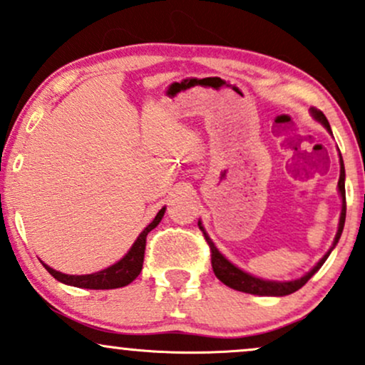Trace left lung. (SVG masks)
I'll use <instances>...</instances> for the list:
<instances>
[{
    "label": "left lung",
    "instance_id": "left-lung-1",
    "mask_svg": "<svg viewBox=\"0 0 365 365\" xmlns=\"http://www.w3.org/2000/svg\"><path fill=\"white\" fill-rule=\"evenodd\" d=\"M311 113H312L314 118L319 121V123L324 125L326 130H328V132L331 133V127H329L328 120H326V116L322 115V111L316 110V108H312ZM340 166H341V168H340V180H338V190H340V195H341L343 202H341V215H340V223H338L336 237H334L333 247H331L328 252L324 254V257H322L321 261L317 262L311 271H309V273H305L302 278H299V279H292V282H271V279L255 278V276L245 273V271H242L240 267H237L235 264L230 262L228 259H226L225 255L216 249V245L212 244V240H211V238H209V235L206 233V230H204L202 223H200V221H199V228L202 230V233H204V237H206V242H207L209 249H211V264H212V271H215L216 278L220 279V282H223L226 287L233 288V290L252 293V295L283 297V295H290V293L297 292V290H299V288H302L304 284L307 283L309 279H311L312 276L321 269V266H322V264H324L326 259H328V255L331 254V250L334 249V245H336L338 240H340L341 232H343V226H345V216H346L345 166H343L341 154H340Z\"/></svg>",
    "mask_w": 365,
    "mask_h": 365
}]
</instances>
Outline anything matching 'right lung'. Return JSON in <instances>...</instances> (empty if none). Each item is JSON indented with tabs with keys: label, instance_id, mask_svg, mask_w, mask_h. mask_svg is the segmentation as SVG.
<instances>
[{
	"label": "right lung",
	"instance_id": "obj_1",
	"mask_svg": "<svg viewBox=\"0 0 365 365\" xmlns=\"http://www.w3.org/2000/svg\"><path fill=\"white\" fill-rule=\"evenodd\" d=\"M165 211L166 207H163L156 215V217L145 226L144 232L137 237V240L133 242L132 247H130L128 252L123 255V259H120L118 262H115L113 266L106 267V269L98 271V273L65 274V273H60V271L53 269V267H49L48 264H44L43 261L41 262H43L46 271H48L54 279H58V282L65 284H70V287L89 288V290H111V288L127 287L128 283H132L133 279L140 274L142 264H144L145 238H148V233L150 230H154L159 225L161 217L165 216Z\"/></svg>",
	"mask_w": 365,
	"mask_h": 365
}]
</instances>
